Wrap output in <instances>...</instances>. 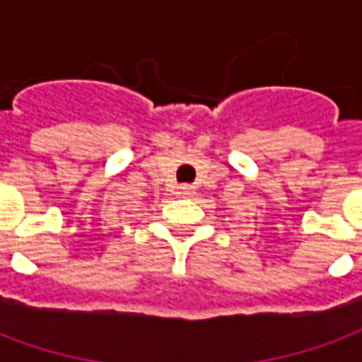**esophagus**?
Returning a JSON list of instances; mask_svg holds the SVG:
<instances>
[{
  "mask_svg": "<svg viewBox=\"0 0 362 362\" xmlns=\"http://www.w3.org/2000/svg\"><path fill=\"white\" fill-rule=\"evenodd\" d=\"M178 194H180L182 197H189L194 194V188H192L189 184H180V186H178Z\"/></svg>",
  "mask_w": 362,
  "mask_h": 362,
  "instance_id": "34e87169",
  "label": "esophagus"
}]
</instances>
